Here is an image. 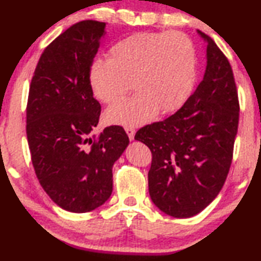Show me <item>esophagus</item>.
Segmentation results:
<instances>
[{"instance_id": "34e87169", "label": "esophagus", "mask_w": 261, "mask_h": 261, "mask_svg": "<svg viewBox=\"0 0 261 261\" xmlns=\"http://www.w3.org/2000/svg\"><path fill=\"white\" fill-rule=\"evenodd\" d=\"M126 129V133L128 134V138L130 139V140H133L134 139V134H135V129L133 127H126L124 128Z\"/></svg>"}]
</instances>
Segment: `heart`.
Returning <instances> with one entry per match:
<instances>
[{"label":"heart","instance_id":"heart-1","mask_svg":"<svg viewBox=\"0 0 261 261\" xmlns=\"http://www.w3.org/2000/svg\"><path fill=\"white\" fill-rule=\"evenodd\" d=\"M196 74L195 47L180 32H141L115 42L108 59H96L89 84L99 102L119 101L132 87L137 94L107 110L110 123L139 126L156 112L179 108L190 95Z\"/></svg>","mask_w":261,"mask_h":261}]
</instances>
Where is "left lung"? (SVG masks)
Instances as JSON below:
<instances>
[{
  "instance_id": "1",
  "label": "left lung",
  "mask_w": 261,
  "mask_h": 261,
  "mask_svg": "<svg viewBox=\"0 0 261 261\" xmlns=\"http://www.w3.org/2000/svg\"><path fill=\"white\" fill-rule=\"evenodd\" d=\"M204 76L187 102L164 121L140 128L135 140L152 152L148 190L167 215L202 212L222 189L233 159L239 126L237 84L227 57L209 35Z\"/></svg>"
}]
</instances>
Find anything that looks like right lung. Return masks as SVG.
Listing matches in <instances>:
<instances>
[{
  "label": "right lung",
  "instance_id": "1",
  "mask_svg": "<svg viewBox=\"0 0 261 261\" xmlns=\"http://www.w3.org/2000/svg\"><path fill=\"white\" fill-rule=\"evenodd\" d=\"M105 22L84 20L44 49L32 77L26 133L32 164L49 198L71 213L91 212L113 191V165L129 144L121 126L91 135L101 105L89 70Z\"/></svg>",
  "mask_w": 261,
  "mask_h": 261
}]
</instances>
